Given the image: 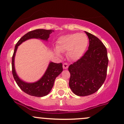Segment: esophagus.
I'll list each match as a JSON object with an SVG mask.
<instances>
[{
  "mask_svg": "<svg viewBox=\"0 0 124 124\" xmlns=\"http://www.w3.org/2000/svg\"><path fill=\"white\" fill-rule=\"evenodd\" d=\"M68 64L67 63H63V69H66L68 68Z\"/></svg>",
  "mask_w": 124,
  "mask_h": 124,
  "instance_id": "1",
  "label": "esophagus"
}]
</instances>
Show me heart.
I'll list each match as a JSON object with an SVG mask.
<instances>
[{"label":"heart","instance_id":"obj_1","mask_svg":"<svg viewBox=\"0 0 124 124\" xmlns=\"http://www.w3.org/2000/svg\"><path fill=\"white\" fill-rule=\"evenodd\" d=\"M88 38L84 33H71L60 37L56 42L55 50L57 55L61 52L67 51V56L70 59L76 61L81 58L88 45Z\"/></svg>","mask_w":124,"mask_h":124}]
</instances>
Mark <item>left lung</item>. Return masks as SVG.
I'll return each instance as SVG.
<instances>
[{
	"mask_svg": "<svg viewBox=\"0 0 124 124\" xmlns=\"http://www.w3.org/2000/svg\"><path fill=\"white\" fill-rule=\"evenodd\" d=\"M89 40L88 49L69 66V85L75 95L93 94L101 87L107 77L108 58L107 48L100 39L85 32Z\"/></svg>",
	"mask_w": 124,
	"mask_h": 124,
	"instance_id": "obj_1",
	"label": "left lung"
}]
</instances>
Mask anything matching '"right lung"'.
Instances as JSON below:
<instances>
[{
  "mask_svg": "<svg viewBox=\"0 0 124 124\" xmlns=\"http://www.w3.org/2000/svg\"><path fill=\"white\" fill-rule=\"evenodd\" d=\"M53 32V30L46 29H36L30 31L20 38L15 47L12 60V74L19 87L24 92L31 96L42 97L46 96L49 93L54 86L56 78L63 70L62 64V63H56L54 62H50L45 74L39 81L33 83L25 82L18 77L15 69V56L17 47L22 42L32 38L47 40L49 38V35Z\"/></svg>",
  "mask_w": 124,
  "mask_h": 124,
  "instance_id": "add662e5",
  "label": "right lung"
}]
</instances>
